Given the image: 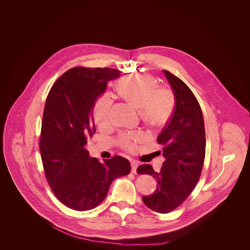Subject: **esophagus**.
Listing matches in <instances>:
<instances>
[{
    "instance_id": "esophagus-1",
    "label": "esophagus",
    "mask_w": 250,
    "mask_h": 250,
    "mask_svg": "<svg viewBox=\"0 0 250 250\" xmlns=\"http://www.w3.org/2000/svg\"><path fill=\"white\" fill-rule=\"evenodd\" d=\"M139 166L138 162L136 160H132L131 161V167H132V172L133 173H136L137 172V167Z\"/></svg>"
}]
</instances>
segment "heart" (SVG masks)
<instances>
[{
	"mask_svg": "<svg viewBox=\"0 0 250 250\" xmlns=\"http://www.w3.org/2000/svg\"><path fill=\"white\" fill-rule=\"evenodd\" d=\"M120 95L131 106L139 109L146 123L161 125L171 116L175 107V95L169 88L158 86L150 75H134L125 77L117 84ZM113 99L107 93L99 95L94 104L93 115L99 127L110 125ZM146 134L143 131L122 132L118 137L120 146L129 152L143 143Z\"/></svg>",
	"mask_w": 250,
	"mask_h": 250,
	"instance_id": "obj_1",
	"label": "heart"
}]
</instances>
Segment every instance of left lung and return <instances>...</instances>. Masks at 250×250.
Wrapping results in <instances>:
<instances>
[{
  "instance_id": "8db88e82",
  "label": "left lung",
  "mask_w": 250,
  "mask_h": 250,
  "mask_svg": "<svg viewBox=\"0 0 250 250\" xmlns=\"http://www.w3.org/2000/svg\"><path fill=\"white\" fill-rule=\"evenodd\" d=\"M175 95L172 116L157 138L166 158L159 172L142 165L140 174L152 175L157 182L150 196H143L151 210L167 214L185 202L201 177L205 158V128L202 108L189 87L178 77L163 70Z\"/></svg>"
}]
</instances>
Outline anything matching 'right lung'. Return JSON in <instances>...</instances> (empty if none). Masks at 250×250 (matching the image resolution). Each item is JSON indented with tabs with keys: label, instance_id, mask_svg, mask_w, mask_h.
<instances>
[{
	"label": "right lung",
	"instance_id": "right-lung-1",
	"mask_svg": "<svg viewBox=\"0 0 250 250\" xmlns=\"http://www.w3.org/2000/svg\"><path fill=\"white\" fill-rule=\"evenodd\" d=\"M120 72L73 67L54 83L46 100L39 141L45 176L60 202L76 211L94 209L114 179L130 173L126 158L115 155L101 163L85 148L95 132V100Z\"/></svg>",
	"mask_w": 250,
	"mask_h": 250
}]
</instances>
